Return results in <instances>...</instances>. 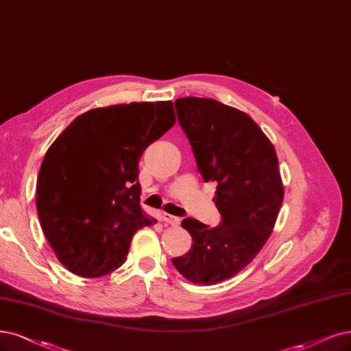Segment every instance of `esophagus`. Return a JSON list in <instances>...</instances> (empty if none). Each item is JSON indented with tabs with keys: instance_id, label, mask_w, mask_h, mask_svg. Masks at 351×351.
<instances>
[{
	"instance_id": "esophagus-1",
	"label": "esophagus",
	"mask_w": 351,
	"mask_h": 351,
	"mask_svg": "<svg viewBox=\"0 0 351 351\" xmlns=\"http://www.w3.org/2000/svg\"><path fill=\"white\" fill-rule=\"evenodd\" d=\"M163 221L165 223H167V224H171V226H178L179 223H180V218L179 217H175V215H171V214H167V213H163Z\"/></svg>"
}]
</instances>
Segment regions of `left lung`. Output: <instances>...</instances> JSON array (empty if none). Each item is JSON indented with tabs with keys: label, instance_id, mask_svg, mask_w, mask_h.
I'll use <instances>...</instances> for the list:
<instances>
[{
	"label": "left lung",
	"instance_id": "obj_1",
	"mask_svg": "<svg viewBox=\"0 0 351 351\" xmlns=\"http://www.w3.org/2000/svg\"><path fill=\"white\" fill-rule=\"evenodd\" d=\"M175 107L199 173L217 184L221 224L210 228L185 218L192 249L172 263L192 283L213 285L237 275L271 234L283 201L279 162L274 145L245 112L198 97L178 98Z\"/></svg>",
	"mask_w": 351,
	"mask_h": 351
}]
</instances>
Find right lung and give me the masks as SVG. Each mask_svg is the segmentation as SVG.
<instances>
[{"instance_id":"right-lung-1","label":"right lung","mask_w":351,"mask_h":351,"mask_svg":"<svg viewBox=\"0 0 351 351\" xmlns=\"http://www.w3.org/2000/svg\"><path fill=\"white\" fill-rule=\"evenodd\" d=\"M175 121L172 101L94 108L49 147L37 176V214L72 274H111L125 262L136 231L156 223L140 206L138 160Z\"/></svg>"}]
</instances>
